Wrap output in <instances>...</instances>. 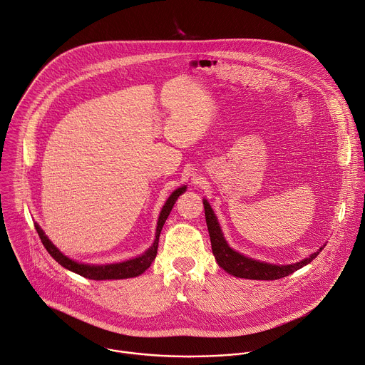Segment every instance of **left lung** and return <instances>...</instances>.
Listing matches in <instances>:
<instances>
[{
    "mask_svg": "<svg viewBox=\"0 0 365 365\" xmlns=\"http://www.w3.org/2000/svg\"><path fill=\"white\" fill-rule=\"evenodd\" d=\"M203 207H205V218H206V225L207 231H210L211 237V245H212V252L215 255V259L218 262L220 267H222L227 273L241 277V279H251V280H277L282 277H286L296 270L302 269L303 266L309 264L312 259H314L325 247H321L317 252L310 254L307 258L302 259V262H297L294 264H286V266H277V264H270V263H263L258 262V259L245 257L240 254L238 251L232 250L228 242L224 238L222 230L220 227V222L212 211V207L206 199H203Z\"/></svg>",
    "mask_w": 365,
    "mask_h": 365,
    "instance_id": "obj_1",
    "label": "left lung"
}]
</instances>
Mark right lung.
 <instances>
[{
	"label": "right lung",
	"instance_id": "1",
	"mask_svg": "<svg viewBox=\"0 0 365 365\" xmlns=\"http://www.w3.org/2000/svg\"><path fill=\"white\" fill-rule=\"evenodd\" d=\"M186 190V186H182V187H178L170 196L169 199L166 200L165 206L162 207V212H160V217H159V221H158V228H155V240L153 242V245L141 255L135 257V258H130L127 259V262H123V263H114V264H85V263H78L75 262V259L66 257L65 254H62L55 245L53 242H51L43 232V230L38 227V224L36 222L34 227H36V231L44 245V248L47 250V252L53 257L56 262L82 276V277H86V279H91V280H120V279H128V277H137L140 276L141 273H144L150 264L153 263V259L155 258V254H158V247H159V237H160V232H162V228L172 211L173 205L176 203L178 197Z\"/></svg>",
	"mask_w": 365,
	"mask_h": 365
}]
</instances>
